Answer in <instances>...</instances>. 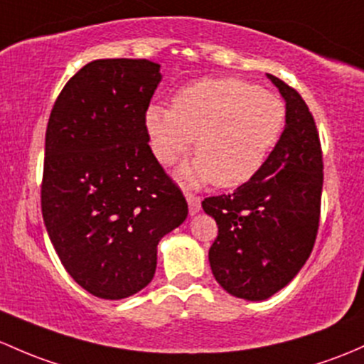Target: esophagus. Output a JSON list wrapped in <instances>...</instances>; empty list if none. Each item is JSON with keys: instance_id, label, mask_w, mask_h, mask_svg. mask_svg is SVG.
<instances>
[{"instance_id": "esophagus-1", "label": "esophagus", "mask_w": 364, "mask_h": 364, "mask_svg": "<svg viewBox=\"0 0 364 364\" xmlns=\"http://www.w3.org/2000/svg\"><path fill=\"white\" fill-rule=\"evenodd\" d=\"M185 197H186V202H188V209H190V214H192V216L200 211V198H198L197 195L185 193Z\"/></svg>"}]
</instances>
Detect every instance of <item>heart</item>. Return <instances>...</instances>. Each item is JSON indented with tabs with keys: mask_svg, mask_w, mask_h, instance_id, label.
I'll return each mask as SVG.
<instances>
[{
	"mask_svg": "<svg viewBox=\"0 0 364 364\" xmlns=\"http://www.w3.org/2000/svg\"><path fill=\"white\" fill-rule=\"evenodd\" d=\"M286 106L279 95L239 78H208L183 87L172 109L148 106L144 127L151 151L171 166L192 148L193 160L176 171L186 186L235 188L258 174L281 141Z\"/></svg>",
	"mask_w": 364,
	"mask_h": 364,
	"instance_id": "1",
	"label": "heart"
}]
</instances>
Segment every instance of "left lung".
Wrapping results in <instances>:
<instances>
[{
    "label": "left lung",
    "instance_id": "obj_1",
    "mask_svg": "<svg viewBox=\"0 0 364 364\" xmlns=\"http://www.w3.org/2000/svg\"><path fill=\"white\" fill-rule=\"evenodd\" d=\"M267 78L286 102L281 141L255 178L233 193L202 202L218 225L209 263L232 296L262 301L296 277L319 227L323 156L309 106L277 76Z\"/></svg>",
    "mask_w": 364,
    "mask_h": 364
}]
</instances>
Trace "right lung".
<instances>
[{
	"label": "right lung",
	"instance_id": "obj_1",
	"mask_svg": "<svg viewBox=\"0 0 364 364\" xmlns=\"http://www.w3.org/2000/svg\"><path fill=\"white\" fill-rule=\"evenodd\" d=\"M160 82L151 60H92L64 85L48 120L45 227L68 274L105 300L146 288L160 239L188 216L148 144L144 113Z\"/></svg>",
	"mask_w": 364,
	"mask_h": 364
}]
</instances>
